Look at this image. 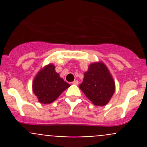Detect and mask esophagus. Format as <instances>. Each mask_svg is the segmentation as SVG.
Returning a JSON list of instances; mask_svg holds the SVG:
<instances>
[{
    "instance_id": "esophagus-1",
    "label": "esophagus",
    "mask_w": 147,
    "mask_h": 147,
    "mask_svg": "<svg viewBox=\"0 0 147 147\" xmlns=\"http://www.w3.org/2000/svg\"><path fill=\"white\" fill-rule=\"evenodd\" d=\"M72 84H76V85H77V84H79V82H78V80H75L74 82H72Z\"/></svg>"
}]
</instances>
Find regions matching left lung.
<instances>
[{
	"instance_id": "1",
	"label": "left lung",
	"mask_w": 147,
	"mask_h": 147,
	"mask_svg": "<svg viewBox=\"0 0 147 147\" xmlns=\"http://www.w3.org/2000/svg\"><path fill=\"white\" fill-rule=\"evenodd\" d=\"M79 87L94 105L105 106L114 94L115 83L106 65L99 62L90 65Z\"/></svg>"
}]
</instances>
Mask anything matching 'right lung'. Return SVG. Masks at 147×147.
Instances as JSON below:
<instances>
[{"mask_svg":"<svg viewBox=\"0 0 147 147\" xmlns=\"http://www.w3.org/2000/svg\"><path fill=\"white\" fill-rule=\"evenodd\" d=\"M70 86L55 72V67L49 64L39 71L32 82V91L42 104L53 102Z\"/></svg>","mask_w":147,"mask_h":147,"instance_id":"add662e5","label":"right lung"}]
</instances>
